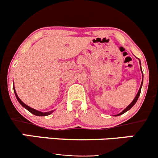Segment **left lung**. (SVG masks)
Masks as SVG:
<instances>
[{
  "label": "left lung",
  "mask_w": 158,
  "mask_h": 158,
  "mask_svg": "<svg viewBox=\"0 0 158 158\" xmlns=\"http://www.w3.org/2000/svg\"><path fill=\"white\" fill-rule=\"evenodd\" d=\"M140 65H141V63H140ZM142 74H143V73H142ZM142 83H143V80H142V82H141V87H140V88H139V92H138V94H137V95L135 96V99L134 100H133V101L131 102V103L129 104V105L127 107H126V109H125L124 110H123V112H121V113H118V115H122V114H123V113H126V112H127L128 110H129L131 108V107L135 105V103L136 102H137V100H138V99H139V96H140V94H141V86H142Z\"/></svg>",
  "instance_id": "obj_1"
}]
</instances>
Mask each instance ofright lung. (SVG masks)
I'll list each match as a JSON object with an SVG mask.
<instances>
[{"label":"right lung","mask_w":158,"mask_h":158,"mask_svg":"<svg viewBox=\"0 0 158 158\" xmlns=\"http://www.w3.org/2000/svg\"><path fill=\"white\" fill-rule=\"evenodd\" d=\"M14 94H15V96H16V97H17V100H18V102H19V103H20L21 105H22L24 107V108H25V109H27V110H28V111H30V113H32V114H33V115H37V116H46V115H50V114H51V113H52L53 112H54V111H49V112H46V113H43V112H40V111H38V110H35V109H32V108H31V107L29 106L26 105V104L24 103L23 102H22V100H21L19 98V97H18V96H17V93H16V90H15V89H14Z\"/></svg>","instance_id":"obj_1"}]
</instances>
